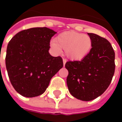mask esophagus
Segmentation results:
<instances>
[{"label": "esophagus", "mask_w": 122, "mask_h": 122, "mask_svg": "<svg viewBox=\"0 0 122 122\" xmlns=\"http://www.w3.org/2000/svg\"><path fill=\"white\" fill-rule=\"evenodd\" d=\"M63 65L65 66V63H66V59H63Z\"/></svg>", "instance_id": "obj_1"}]
</instances>
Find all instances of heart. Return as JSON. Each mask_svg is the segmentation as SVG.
<instances>
[{"instance_id": "1", "label": "heart", "mask_w": 122, "mask_h": 122, "mask_svg": "<svg viewBox=\"0 0 122 122\" xmlns=\"http://www.w3.org/2000/svg\"><path fill=\"white\" fill-rule=\"evenodd\" d=\"M50 46L56 52L65 50L66 56L73 61H80L89 54L92 48V40L89 35L74 30L61 32Z\"/></svg>"}]
</instances>
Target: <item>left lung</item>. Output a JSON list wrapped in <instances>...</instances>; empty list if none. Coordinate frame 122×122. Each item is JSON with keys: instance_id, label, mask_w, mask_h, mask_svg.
I'll list each match as a JSON object with an SVG mask.
<instances>
[{"instance_id": "obj_1", "label": "left lung", "mask_w": 122, "mask_h": 122, "mask_svg": "<svg viewBox=\"0 0 122 122\" xmlns=\"http://www.w3.org/2000/svg\"><path fill=\"white\" fill-rule=\"evenodd\" d=\"M92 40L89 54L81 61L65 64L69 74L66 84L71 94L89 101L102 95L109 86L115 71V53L106 38L88 33Z\"/></svg>"}]
</instances>
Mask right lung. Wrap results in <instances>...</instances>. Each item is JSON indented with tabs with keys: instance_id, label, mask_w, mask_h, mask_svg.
Masks as SVG:
<instances>
[{
	"instance_id": "obj_1",
	"label": "right lung",
	"mask_w": 122,
	"mask_h": 122,
	"mask_svg": "<svg viewBox=\"0 0 122 122\" xmlns=\"http://www.w3.org/2000/svg\"><path fill=\"white\" fill-rule=\"evenodd\" d=\"M56 32L47 27L21 30L10 40L6 56L8 77L15 90L26 97L42 95L51 78L63 66L60 56L49 53Z\"/></svg>"
}]
</instances>
